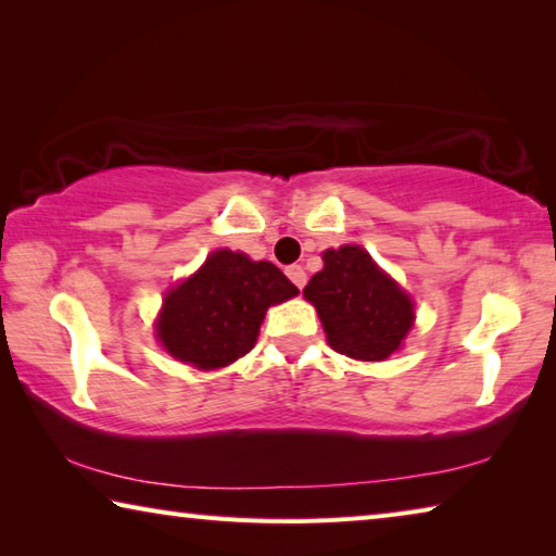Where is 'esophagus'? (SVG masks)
<instances>
[{
	"instance_id": "obj_1",
	"label": "esophagus",
	"mask_w": 556,
	"mask_h": 556,
	"mask_svg": "<svg viewBox=\"0 0 556 556\" xmlns=\"http://www.w3.org/2000/svg\"><path fill=\"white\" fill-rule=\"evenodd\" d=\"M287 277L294 281V287H299V289H304V285H306V271H304V267L301 265H289L287 267Z\"/></svg>"
}]
</instances>
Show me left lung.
Segmentation results:
<instances>
[{"label": "left lung", "instance_id": "obj_1", "mask_svg": "<svg viewBox=\"0 0 556 556\" xmlns=\"http://www.w3.org/2000/svg\"><path fill=\"white\" fill-rule=\"evenodd\" d=\"M336 353L384 361L412 328V301L357 244L324 252V269L304 289Z\"/></svg>", "mask_w": 556, "mask_h": 556}]
</instances>
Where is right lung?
Returning <instances> with one entry per match:
<instances>
[{
  "mask_svg": "<svg viewBox=\"0 0 556 556\" xmlns=\"http://www.w3.org/2000/svg\"><path fill=\"white\" fill-rule=\"evenodd\" d=\"M299 289L271 262L218 250L164 299L156 336L168 353L201 370L223 368L252 351L267 306Z\"/></svg>",
  "mask_w": 556,
  "mask_h": 556,
  "instance_id": "1",
  "label": "right lung"
}]
</instances>
